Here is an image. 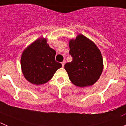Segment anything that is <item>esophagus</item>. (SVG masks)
I'll use <instances>...</instances> for the list:
<instances>
[{
	"mask_svg": "<svg viewBox=\"0 0 126 126\" xmlns=\"http://www.w3.org/2000/svg\"><path fill=\"white\" fill-rule=\"evenodd\" d=\"M62 66H63V67H64V64H65V62H63L62 63Z\"/></svg>",
	"mask_w": 126,
	"mask_h": 126,
	"instance_id": "obj_1",
	"label": "esophagus"
}]
</instances>
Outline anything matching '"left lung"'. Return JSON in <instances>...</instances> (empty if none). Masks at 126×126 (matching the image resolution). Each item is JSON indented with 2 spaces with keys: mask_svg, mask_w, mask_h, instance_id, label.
Segmentation results:
<instances>
[{
  "mask_svg": "<svg viewBox=\"0 0 126 126\" xmlns=\"http://www.w3.org/2000/svg\"><path fill=\"white\" fill-rule=\"evenodd\" d=\"M71 62L64 64L69 79L76 86H92L99 79L104 69L101 52L92 41L80 34L69 41Z\"/></svg>",
  "mask_w": 126,
  "mask_h": 126,
  "instance_id": "1",
  "label": "left lung"
}]
</instances>
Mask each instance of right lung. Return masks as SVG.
<instances>
[{
	"label": "right lung",
	"mask_w": 126,
	"mask_h": 126,
	"mask_svg": "<svg viewBox=\"0 0 126 126\" xmlns=\"http://www.w3.org/2000/svg\"><path fill=\"white\" fill-rule=\"evenodd\" d=\"M56 51L49 47L47 39L39 38L23 51L21 58L24 77L32 84L39 85L49 81L62 66L55 61Z\"/></svg>",
	"instance_id": "1"
}]
</instances>
